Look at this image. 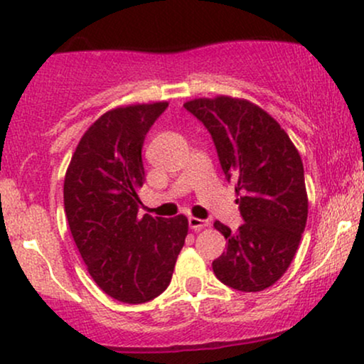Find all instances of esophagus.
<instances>
[{
  "mask_svg": "<svg viewBox=\"0 0 364 364\" xmlns=\"http://www.w3.org/2000/svg\"><path fill=\"white\" fill-rule=\"evenodd\" d=\"M188 225H190V229L200 230V229H203V227H207L208 222L201 220V218H196V217H190L188 218Z\"/></svg>",
  "mask_w": 364,
  "mask_h": 364,
  "instance_id": "obj_1",
  "label": "esophagus"
}]
</instances>
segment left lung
I'll return each mask as SVG.
<instances>
[{
	"label": "left lung",
	"mask_w": 364,
	"mask_h": 364,
	"mask_svg": "<svg viewBox=\"0 0 364 364\" xmlns=\"http://www.w3.org/2000/svg\"><path fill=\"white\" fill-rule=\"evenodd\" d=\"M212 135L227 181L234 179L244 224L215 222L227 251L212 268L227 287L261 291L283 277L307 224L304 164L288 134L247 100L217 96L185 103Z\"/></svg>",
	"instance_id": "8db88e82"
}]
</instances>
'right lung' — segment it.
<instances>
[{
    "mask_svg": "<svg viewBox=\"0 0 364 364\" xmlns=\"http://www.w3.org/2000/svg\"><path fill=\"white\" fill-rule=\"evenodd\" d=\"M166 108L159 102L105 113L81 137L64 179L77 251L95 283L124 304H146L168 288L188 234L185 215L139 217L142 146Z\"/></svg>",
    "mask_w": 364,
    "mask_h": 364,
    "instance_id": "right-lung-1",
    "label": "right lung"
}]
</instances>
